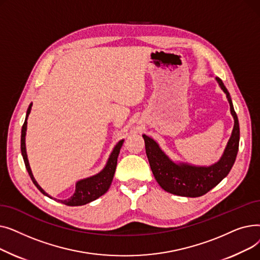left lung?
Wrapping results in <instances>:
<instances>
[{"label":"left lung","instance_id":"8db88e82","mask_svg":"<svg viewBox=\"0 0 260 260\" xmlns=\"http://www.w3.org/2000/svg\"><path fill=\"white\" fill-rule=\"evenodd\" d=\"M216 80L226 94L231 114L234 117L233 132L221 159L217 163L208 168L193 167L184 163L176 165L161 151L156 141L143 135L146 156L155 179L163 189L171 194L184 197H199L207 194L228 176L234 166L239 146V122L223 82L219 78H216Z\"/></svg>","mask_w":260,"mask_h":260}]
</instances>
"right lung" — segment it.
Masks as SVG:
<instances>
[{"label":"right lung","mask_w":260,"mask_h":260,"mask_svg":"<svg viewBox=\"0 0 260 260\" xmlns=\"http://www.w3.org/2000/svg\"><path fill=\"white\" fill-rule=\"evenodd\" d=\"M30 108H31V104L29 105L28 109H27L26 118H25V121H24V124L22 126L21 152H22V156H23V159H24L26 170H27V172H28L32 182L39 188L41 193L48 196L42 189V187H41L37 183V181L35 180L32 173H31V170L29 168L28 159H27V155H26L25 135H26V127H27V118H28V115L30 113ZM123 141H124V140L119 141L118 144L115 146L113 153L111 154V156H109V158H108V161L106 163L105 168L99 174L91 176V177H89V178L82 179V180L78 181L77 184H76L75 194L71 198H68L66 200H59V201L62 202L63 204H66V206H71V207L83 206V204L91 202L97 198H99L100 196L104 195L107 192V189L109 188V186H111V183L113 181L116 167H117V159H118V156H119V153H120V148L123 144Z\"/></svg>","instance_id":"obj_1"}]
</instances>
